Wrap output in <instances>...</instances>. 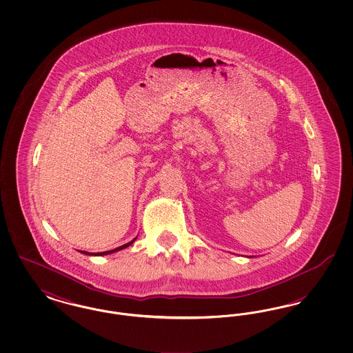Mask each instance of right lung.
Listing matches in <instances>:
<instances>
[{"label":"right lung","mask_w":353,"mask_h":353,"mask_svg":"<svg viewBox=\"0 0 353 353\" xmlns=\"http://www.w3.org/2000/svg\"><path fill=\"white\" fill-rule=\"evenodd\" d=\"M134 241H131V242H128V243H125V245H123V246H120V248H117V249H114V250H110V252H97V254H92V252L90 254V252H83V254H90V255H107V254H111V252H119V250H121V249H124V248H128L130 245H132Z\"/></svg>","instance_id":"add662e5"}]
</instances>
